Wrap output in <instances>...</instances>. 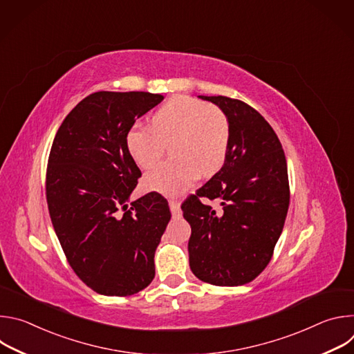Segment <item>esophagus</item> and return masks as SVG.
Segmentation results:
<instances>
[{
    "label": "esophagus",
    "instance_id": "obj_1",
    "mask_svg": "<svg viewBox=\"0 0 354 354\" xmlns=\"http://www.w3.org/2000/svg\"><path fill=\"white\" fill-rule=\"evenodd\" d=\"M169 209H171V213H172V217H180L182 216V212H180V205L179 201L175 200V198H169Z\"/></svg>",
    "mask_w": 354,
    "mask_h": 354
}]
</instances>
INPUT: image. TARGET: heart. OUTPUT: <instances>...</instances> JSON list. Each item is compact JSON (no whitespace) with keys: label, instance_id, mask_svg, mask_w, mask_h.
<instances>
[{"label":"heart","instance_id":"obj_1","mask_svg":"<svg viewBox=\"0 0 354 354\" xmlns=\"http://www.w3.org/2000/svg\"><path fill=\"white\" fill-rule=\"evenodd\" d=\"M172 140L174 157L145 175V185L175 193L193 183L200 174L212 176L225 161L231 127L227 115L205 100L186 95L172 96L154 113L153 126L134 123L126 134L130 157L141 168L153 167Z\"/></svg>","mask_w":354,"mask_h":354}]
</instances>
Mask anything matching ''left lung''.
<instances>
[{
	"label": "left lung",
	"mask_w": 354,
	"mask_h": 354,
	"mask_svg": "<svg viewBox=\"0 0 354 354\" xmlns=\"http://www.w3.org/2000/svg\"><path fill=\"white\" fill-rule=\"evenodd\" d=\"M198 97L228 118L230 145L221 169L180 206L192 227L189 265L214 286H242L257 279L273 257L283 231L290 186L281 142L265 118L228 96ZM216 199V212L199 198Z\"/></svg>",
	"instance_id": "1"
}]
</instances>
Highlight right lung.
I'll list each match as a JSON object with an SVG mask.
<instances>
[{
  "instance_id": "add662e5",
  "label": "right lung",
  "mask_w": 354,
  "mask_h": 354,
  "mask_svg": "<svg viewBox=\"0 0 354 354\" xmlns=\"http://www.w3.org/2000/svg\"><path fill=\"white\" fill-rule=\"evenodd\" d=\"M162 99L149 92L91 93L67 115L50 149V218L70 266L97 294L131 295L156 276V249L171 212L157 192L126 205L141 176L126 134Z\"/></svg>"
}]
</instances>
